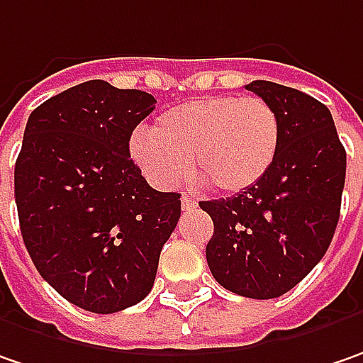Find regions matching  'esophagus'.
Wrapping results in <instances>:
<instances>
[{"instance_id":"obj_1","label":"esophagus","mask_w":363,"mask_h":363,"mask_svg":"<svg viewBox=\"0 0 363 363\" xmlns=\"http://www.w3.org/2000/svg\"><path fill=\"white\" fill-rule=\"evenodd\" d=\"M197 205H199V201L193 197V195H182V199H181L182 211H193Z\"/></svg>"}]
</instances>
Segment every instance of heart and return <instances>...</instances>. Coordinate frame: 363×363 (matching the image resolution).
<instances>
[{"mask_svg":"<svg viewBox=\"0 0 363 363\" xmlns=\"http://www.w3.org/2000/svg\"><path fill=\"white\" fill-rule=\"evenodd\" d=\"M282 140L278 111L262 97L209 95L177 105L135 134L130 152L144 174L174 186L193 168L213 191L242 193L268 174Z\"/></svg>","mask_w":363,"mask_h":363,"instance_id":"obj_1","label":"heart"}]
</instances>
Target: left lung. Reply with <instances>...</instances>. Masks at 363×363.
Segmentation results:
<instances>
[{"mask_svg": "<svg viewBox=\"0 0 363 363\" xmlns=\"http://www.w3.org/2000/svg\"><path fill=\"white\" fill-rule=\"evenodd\" d=\"M245 89L278 111V156L252 189L199 205L213 219L205 247L213 278L264 301L294 289L325 256L341 211L345 148L331 111L315 97L270 81Z\"/></svg>", "mask_w": 363, "mask_h": 363, "instance_id": "left-lung-1", "label": "left lung"}]
</instances>
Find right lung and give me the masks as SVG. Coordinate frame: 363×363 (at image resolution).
Returning <instances> with one entry per match:
<instances>
[{
  "label": "right lung",
  "instance_id": "add662e5",
  "mask_svg": "<svg viewBox=\"0 0 363 363\" xmlns=\"http://www.w3.org/2000/svg\"><path fill=\"white\" fill-rule=\"evenodd\" d=\"M156 99L87 81L38 105L26 123L13 186L26 250L60 296L118 313L148 296L181 195L154 191L130 158Z\"/></svg>",
  "mask_w": 363,
  "mask_h": 363
}]
</instances>
